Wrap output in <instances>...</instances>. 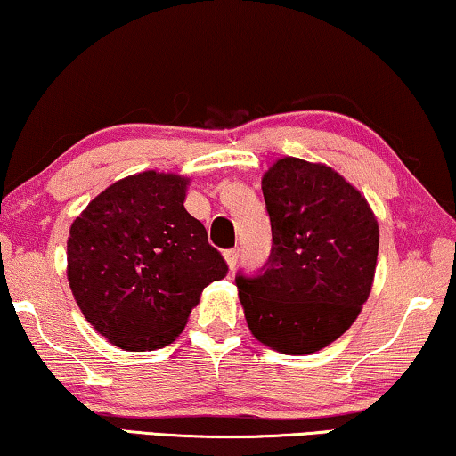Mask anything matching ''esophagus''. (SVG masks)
Masks as SVG:
<instances>
[{"label": "esophagus", "instance_id": "1", "mask_svg": "<svg viewBox=\"0 0 456 456\" xmlns=\"http://www.w3.org/2000/svg\"><path fill=\"white\" fill-rule=\"evenodd\" d=\"M224 259H226L230 269H234L236 263H239V248H228V250H224Z\"/></svg>", "mask_w": 456, "mask_h": 456}]
</instances>
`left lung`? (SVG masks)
<instances>
[{
    "mask_svg": "<svg viewBox=\"0 0 456 456\" xmlns=\"http://www.w3.org/2000/svg\"><path fill=\"white\" fill-rule=\"evenodd\" d=\"M272 255L255 275H236L250 333L281 354L327 347L368 300L379 222L368 201L325 164L280 158L261 181Z\"/></svg>",
    "mask_w": 456,
    "mask_h": 456,
    "instance_id": "1",
    "label": "left lung"
}]
</instances>
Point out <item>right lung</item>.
I'll list each match as a JSON object with an SVG mask.
<instances>
[{
	"label": "right lung",
	"mask_w": 456,
	"mask_h": 456,
	"mask_svg": "<svg viewBox=\"0 0 456 456\" xmlns=\"http://www.w3.org/2000/svg\"><path fill=\"white\" fill-rule=\"evenodd\" d=\"M189 179L156 170L117 181L71 224L68 280L86 321L125 352L173 343L203 288L228 265L184 209Z\"/></svg>",
	"instance_id": "add662e5"
}]
</instances>
